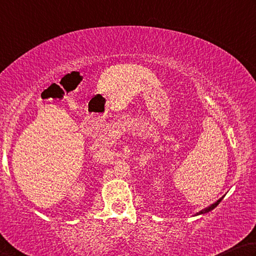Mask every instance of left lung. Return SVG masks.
Returning a JSON list of instances; mask_svg holds the SVG:
<instances>
[{
  "label": "left lung",
  "mask_w": 256,
  "mask_h": 256,
  "mask_svg": "<svg viewBox=\"0 0 256 256\" xmlns=\"http://www.w3.org/2000/svg\"><path fill=\"white\" fill-rule=\"evenodd\" d=\"M222 198H224V196H222V198H220V199H219V200H217V201H216V202H214V204H212V206H209V207H207V208H204V209H202V210H201V212H196V216H198V214H207V212H212V209H214V208H216V207H217V206L219 204V202H220V201L222 200Z\"/></svg>",
  "instance_id": "1"
}]
</instances>
